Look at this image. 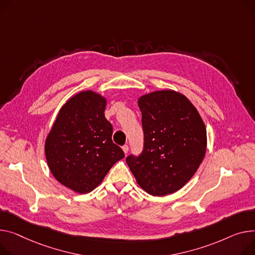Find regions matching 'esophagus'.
I'll return each instance as SVG.
<instances>
[{"instance_id": "1", "label": "esophagus", "mask_w": 255, "mask_h": 255, "mask_svg": "<svg viewBox=\"0 0 255 255\" xmlns=\"http://www.w3.org/2000/svg\"><path fill=\"white\" fill-rule=\"evenodd\" d=\"M122 149H123V151H124V154L127 155V152H128V150H129V146H128L127 144H125V145H123Z\"/></svg>"}]
</instances>
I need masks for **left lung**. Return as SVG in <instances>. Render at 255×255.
<instances>
[{
  "mask_svg": "<svg viewBox=\"0 0 255 255\" xmlns=\"http://www.w3.org/2000/svg\"><path fill=\"white\" fill-rule=\"evenodd\" d=\"M144 146L126 162L140 188L155 197L179 191L198 170L207 148L204 122L190 99L171 89L139 96Z\"/></svg>",
  "mask_w": 255,
  "mask_h": 255,
  "instance_id": "obj_1",
  "label": "left lung"
}]
</instances>
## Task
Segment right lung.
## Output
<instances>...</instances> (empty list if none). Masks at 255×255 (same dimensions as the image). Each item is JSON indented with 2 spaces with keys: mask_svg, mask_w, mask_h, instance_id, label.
<instances>
[{
  "mask_svg": "<svg viewBox=\"0 0 255 255\" xmlns=\"http://www.w3.org/2000/svg\"><path fill=\"white\" fill-rule=\"evenodd\" d=\"M107 98L83 90L60 108L45 139V156L54 178L79 194H88L104 180L115 163L124 158L112 140L106 119Z\"/></svg>",
  "mask_w": 255,
  "mask_h": 255,
  "instance_id": "right-lung-1",
  "label": "right lung"
}]
</instances>
